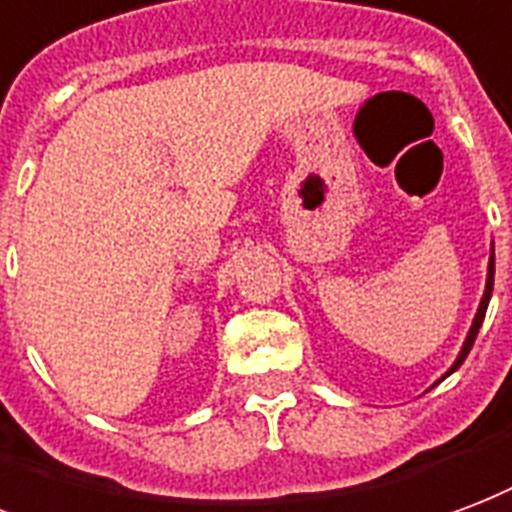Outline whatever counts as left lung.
<instances>
[{
  "instance_id": "obj_1",
  "label": "left lung",
  "mask_w": 512,
  "mask_h": 512,
  "mask_svg": "<svg viewBox=\"0 0 512 512\" xmlns=\"http://www.w3.org/2000/svg\"><path fill=\"white\" fill-rule=\"evenodd\" d=\"M491 290H494V249H491V260H488V279H486V293H483V301H480L478 306V314H475V323H472V328H469L467 333V342H464V347H461V352H458L456 363L450 366V372L453 374L464 363V358L469 355V350H472V344H475V336H478L480 325H483V317H486V309H488V301H491Z\"/></svg>"
}]
</instances>
